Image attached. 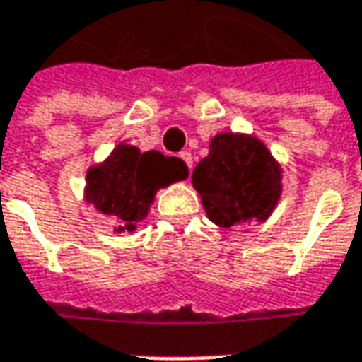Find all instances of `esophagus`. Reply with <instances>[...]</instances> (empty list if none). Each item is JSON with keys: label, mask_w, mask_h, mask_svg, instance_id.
<instances>
[{"label": "esophagus", "mask_w": 362, "mask_h": 362, "mask_svg": "<svg viewBox=\"0 0 362 362\" xmlns=\"http://www.w3.org/2000/svg\"><path fill=\"white\" fill-rule=\"evenodd\" d=\"M181 159H183V160H185V163H187L189 171H191V169H193V155H191L189 151H183V153H181Z\"/></svg>", "instance_id": "1"}]
</instances>
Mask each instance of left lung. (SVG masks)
I'll return each mask as SVG.
<instances>
[{
    "label": "left lung",
    "instance_id": "8db88e82",
    "mask_svg": "<svg viewBox=\"0 0 362 362\" xmlns=\"http://www.w3.org/2000/svg\"><path fill=\"white\" fill-rule=\"evenodd\" d=\"M282 171L256 136L221 132L211 139L209 155L193 171L207 217L219 228L266 221L282 191Z\"/></svg>",
    "mask_w": 362,
    "mask_h": 362
}]
</instances>
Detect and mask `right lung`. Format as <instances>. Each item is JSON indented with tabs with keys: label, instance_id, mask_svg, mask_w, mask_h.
Instances as JSON below:
<instances>
[{
	"label": "right lung",
	"instance_id": "1",
	"mask_svg": "<svg viewBox=\"0 0 362 362\" xmlns=\"http://www.w3.org/2000/svg\"><path fill=\"white\" fill-rule=\"evenodd\" d=\"M187 175V165L179 157L119 145L103 165L92 167L86 175V202L115 217L119 231H132L134 223L148 214L155 193Z\"/></svg>",
	"mask_w": 362,
	"mask_h": 362
}]
</instances>
